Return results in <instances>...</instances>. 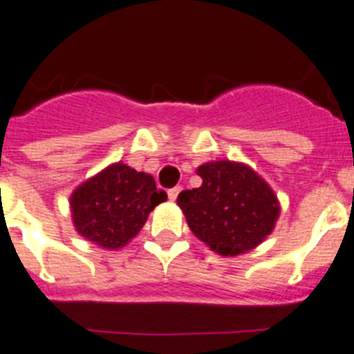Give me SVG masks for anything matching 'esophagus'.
<instances>
[{"mask_svg": "<svg viewBox=\"0 0 354 354\" xmlns=\"http://www.w3.org/2000/svg\"><path fill=\"white\" fill-rule=\"evenodd\" d=\"M180 191H182V187H174V189H171V191H169V200L174 202L178 198V194H180Z\"/></svg>", "mask_w": 354, "mask_h": 354, "instance_id": "34e87169", "label": "esophagus"}]
</instances>
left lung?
Listing matches in <instances>:
<instances>
[{
	"mask_svg": "<svg viewBox=\"0 0 354 354\" xmlns=\"http://www.w3.org/2000/svg\"><path fill=\"white\" fill-rule=\"evenodd\" d=\"M202 185L178 194L192 234L222 257L260 245L274 229L280 202L271 185L242 162L218 160L196 169Z\"/></svg>",
	"mask_w": 354,
	"mask_h": 354,
	"instance_id": "1",
	"label": "left lung"
}]
</instances>
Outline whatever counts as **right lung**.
<instances>
[{"label":"right lung","instance_id":"obj_1","mask_svg":"<svg viewBox=\"0 0 354 354\" xmlns=\"http://www.w3.org/2000/svg\"><path fill=\"white\" fill-rule=\"evenodd\" d=\"M165 200L151 174L116 162L77 185L68 203L77 234L114 251L127 245Z\"/></svg>","mask_w":354,"mask_h":354}]
</instances>
